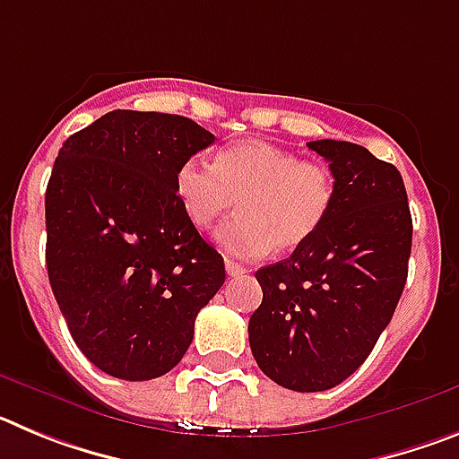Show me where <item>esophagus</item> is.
<instances>
[{"instance_id":"34e87169","label":"esophagus","mask_w":459,"mask_h":459,"mask_svg":"<svg viewBox=\"0 0 459 459\" xmlns=\"http://www.w3.org/2000/svg\"><path fill=\"white\" fill-rule=\"evenodd\" d=\"M225 271H227V275L237 278V275L246 273V266L238 264V262H232V259H225Z\"/></svg>"}]
</instances>
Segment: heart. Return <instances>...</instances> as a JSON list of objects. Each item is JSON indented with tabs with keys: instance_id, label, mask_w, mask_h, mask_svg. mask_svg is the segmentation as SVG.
<instances>
[{
	"instance_id": "b5f03b06",
	"label": "heart",
	"mask_w": 459,
	"mask_h": 459,
	"mask_svg": "<svg viewBox=\"0 0 459 459\" xmlns=\"http://www.w3.org/2000/svg\"><path fill=\"white\" fill-rule=\"evenodd\" d=\"M174 193L195 227H211L237 204L238 216L216 241L230 255L257 259L291 253L322 230L335 204V174L322 160L299 156L264 140L234 142L213 163L186 158L174 172Z\"/></svg>"
}]
</instances>
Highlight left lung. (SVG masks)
I'll return each mask as SVG.
<instances>
[{"mask_svg": "<svg viewBox=\"0 0 459 459\" xmlns=\"http://www.w3.org/2000/svg\"><path fill=\"white\" fill-rule=\"evenodd\" d=\"M335 174V204L315 237L255 273L262 306L248 324L257 366L280 386H338L370 356L407 282L411 213L395 165L366 147L307 142Z\"/></svg>", "mask_w": 459, "mask_h": 459, "instance_id": "1", "label": "left lung"}]
</instances>
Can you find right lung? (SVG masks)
Wrapping results in <instances>:
<instances>
[{
	"instance_id": "add662e5",
	"label": "right lung",
	"mask_w": 459,
	"mask_h": 459,
	"mask_svg": "<svg viewBox=\"0 0 459 459\" xmlns=\"http://www.w3.org/2000/svg\"><path fill=\"white\" fill-rule=\"evenodd\" d=\"M216 137L193 119L115 109L73 133L46 190V264L73 340L126 381L172 370L225 262L174 193V172Z\"/></svg>"
}]
</instances>
